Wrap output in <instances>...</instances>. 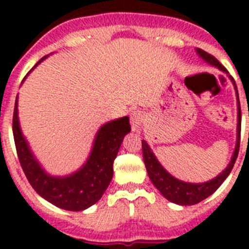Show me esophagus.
Wrapping results in <instances>:
<instances>
[{"mask_svg": "<svg viewBox=\"0 0 249 249\" xmlns=\"http://www.w3.org/2000/svg\"><path fill=\"white\" fill-rule=\"evenodd\" d=\"M144 116L141 111H133V113L131 114V126L132 131L133 132H140L141 127L143 124Z\"/></svg>", "mask_w": 249, "mask_h": 249, "instance_id": "obj_1", "label": "esophagus"}]
</instances>
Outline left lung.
<instances>
[{
  "mask_svg": "<svg viewBox=\"0 0 249 249\" xmlns=\"http://www.w3.org/2000/svg\"><path fill=\"white\" fill-rule=\"evenodd\" d=\"M197 53L206 61V62L211 63L212 66H215L219 68L221 71L228 73L227 70L224 68V66L221 65L218 59L215 58L212 54L207 53L206 51L197 48ZM231 77V76H230ZM234 89L237 91V86L234 83V80L231 77ZM237 100H238L239 106V98H238V92H237ZM239 141H241V111L238 107V123H237V144L234 148V153L232 156L230 164L227 168L224 169L223 172L219 173L218 176L213 179L204 183H188V182L179 181L173 176L169 175L163 167L160 166V163L157 160L156 156L153 155V152L151 151L149 146L147 144L146 141H142V153H143V160L146 164L147 173L149 176L151 182L156 186L158 191L162 193L164 198L168 201L173 202V203L181 204V206H192V204H197L201 201L206 199L207 197H210L212 193L218 190V187L221 186L224 182V179L228 177V175L232 171L233 166L236 163L237 156L239 152Z\"/></svg>",
  "mask_w": 249,
  "mask_h": 249,
  "instance_id": "obj_1",
  "label": "left lung"
}]
</instances>
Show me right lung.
I'll return each mask as SVG.
<instances>
[{
  "mask_svg": "<svg viewBox=\"0 0 249 249\" xmlns=\"http://www.w3.org/2000/svg\"><path fill=\"white\" fill-rule=\"evenodd\" d=\"M35 65L36 67L42 59ZM34 67V68H35ZM26 78V77H25ZM17 98L13 109V138L22 169L31 186L41 197L66 211H83L101 198L113 177V160L124 136L131 131L129 117L106 123L97 132L89 160L76 173L52 177L41 168L30 151L18 123Z\"/></svg>",
  "mask_w": 249,
  "mask_h": 249,
  "instance_id": "1",
  "label": "right lung"
}]
</instances>
